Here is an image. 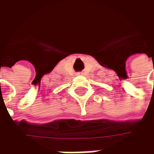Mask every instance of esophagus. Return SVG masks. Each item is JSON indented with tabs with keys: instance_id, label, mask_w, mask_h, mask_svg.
<instances>
[{
	"instance_id": "obj_1",
	"label": "esophagus",
	"mask_w": 154,
	"mask_h": 154,
	"mask_svg": "<svg viewBox=\"0 0 154 154\" xmlns=\"http://www.w3.org/2000/svg\"><path fill=\"white\" fill-rule=\"evenodd\" d=\"M77 75H82V73H81V72H79V73H77Z\"/></svg>"
}]
</instances>
